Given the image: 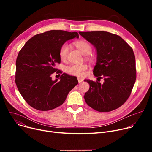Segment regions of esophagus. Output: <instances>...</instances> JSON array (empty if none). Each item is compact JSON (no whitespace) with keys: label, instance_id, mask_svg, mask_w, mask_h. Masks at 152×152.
<instances>
[{"label":"esophagus","instance_id":"obj_1","mask_svg":"<svg viewBox=\"0 0 152 152\" xmlns=\"http://www.w3.org/2000/svg\"><path fill=\"white\" fill-rule=\"evenodd\" d=\"M77 81H78L79 83H80L82 81H83V79L81 78V77H77Z\"/></svg>","mask_w":152,"mask_h":152}]
</instances>
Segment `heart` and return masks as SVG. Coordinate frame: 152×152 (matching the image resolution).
Returning <instances> with one entry per match:
<instances>
[{"instance_id": "1", "label": "heart", "mask_w": 152, "mask_h": 152, "mask_svg": "<svg viewBox=\"0 0 152 152\" xmlns=\"http://www.w3.org/2000/svg\"><path fill=\"white\" fill-rule=\"evenodd\" d=\"M74 45L77 49L83 55H86V58L89 60H92V56L90 55L92 51V47L91 44L84 40H79L74 42ZM69 50V46L67 44H63L60 48L59 50V57L61 61H65ZM87 66L85 64L81 65H71L66 67V72L67 73L76 76H83L86 75Z\"/></svg>"}]
</instances>
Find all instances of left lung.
Returning a JSON list of instances; mask_svg holds the SVG:
<instances>
[{"instance_id": "left-lung-1", "label": "left lung", "mask_w": 152, "mask_h": 152, "mask_svg": "<svg viewBox=\"0 0 152 152\" xmlns=\"http://www.w3.org/2000/svg\"><path fill=\"white\" fill-rule=\"evenodd\" d=\"M97 50L94 75L98 81L85 79L89 84L85 93L86 103L100 112L117 109L129 97L136 79L135 58L132 48L116 34L106 31L79 32Z\"/></svg>"}]
</instances>
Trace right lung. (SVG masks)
<instances>
[{
	"instance_id": "obj_1",
	"label": "right lung",
	"mask_w": 152,
	"mask_h": 152,
	"mask_svg": "<svg viewBox=\"0 0 152 152\" xmlns=\"http://www.w3.org/2000/svg\"><path fill=\"white\" fill-rule=\"evenodd\" d=\"M79 37L77 32L51 30L31 37L18 53L16 61L15 83L23 98L33 108L49 111L57 108L78 84L77 77L63 73L60 81L51 75L61 71L59 50L66 41Z\"/></svg>"
}]
</instances>
